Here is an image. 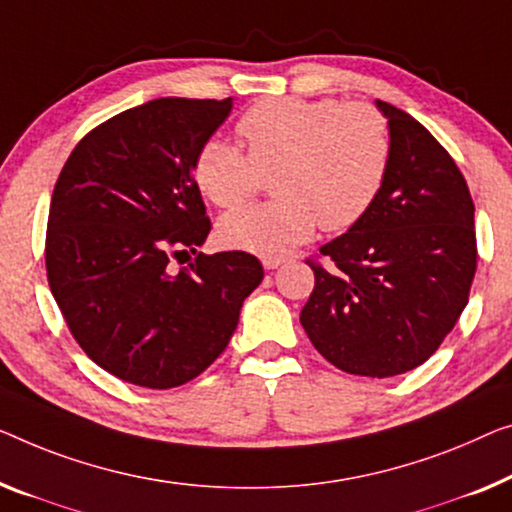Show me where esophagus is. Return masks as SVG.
I'll return each instance as SVG.
<instances>
[{
  "label": "esophagus",
  "instance_id": "34e87169",
  "mask_svg": "<svg viewBox=\"0 0 512 512\" xmlns=\"http://www.w3.org/2000/svg\"><path fill=\"white\" fill-rule=\"evenodd\" d=\"M285 262V259L282 257H271V255H266V257H262V264H264V269L266 271H273V269H278V266Z\"/></svg>",
  "mask_w": 512,
  "mask_h": 512
}]
</instances>
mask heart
I'll return each instance as SVG.
<instances>
[{
	"mask_svg": "<svg viewBox=\"0 0 512 512\" xmlns=\"http://www.w3.org/2000/svg\"><path fill=\"white\" fill-rule=\"evenodd\" d=\"M236 131L248 154L209 140L195 158L197 186L216 207H236L276 172V202L250 204L218 225L227 246L280 255L317 225L345 232L372 209L391 170L388 119L368 103L335 98H266L243 112Z\"/></svg>",
	"mask_w": 512,
	"mask_h": 512,
	"instance_id": "1",
	"label": "heart"
}]
</instances>
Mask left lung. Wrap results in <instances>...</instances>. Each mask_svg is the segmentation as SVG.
Returning <instances> with one entry per match:
<instances>
[{"instance_id": "left-lung-1", "label": "left lung", "mask_w": 512, "mask_h": 512, "mask_svg": "<svg viewBox=\"0 0 512 512\" xmlns=\"http://www.w3.org/2000/svg\"><path fill=\"white\" fill-rule=\"evenodd\" d=\"M393 137L372 209L308 259L315 289L301 324L319 354L361 377L425 363L460 319L476 273L474 202L451 154L423 124L377 101Z\"/></svg>"}]
</instances>
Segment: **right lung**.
<instances>
[{
  "mask_svg": "<svg viewBox=\"0 0 512 512\" xmlns=\"http://www.w3.org/2000/svg\"><path fill=\"white\" fill-rule=\"evenodd\" d=\"M230 112L232 98L137 105L82 137L55 183L52 296L91 361L128 384L163 391L202 375L264 278L243 250L171 266L211 232L195 158Z\"/></svg>",
  "mask_w": 512,
  "mask_h": 512,
  "instance_id": "right-lung-1",
  "label": "right lung"
}]
</instances>
